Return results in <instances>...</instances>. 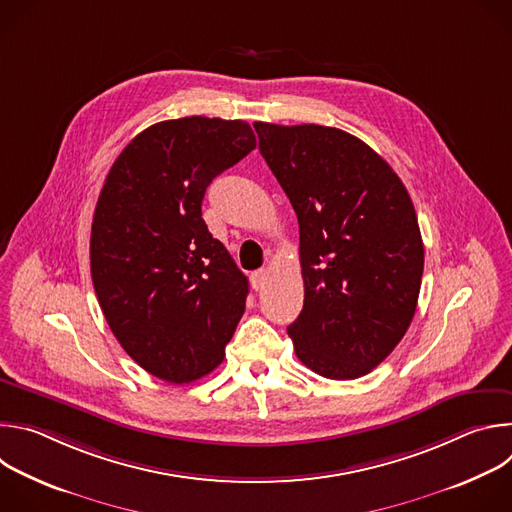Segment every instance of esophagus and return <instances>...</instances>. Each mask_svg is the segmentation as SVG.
I'll use <instances>...</instances> for the list:
<instances>
[{"label":"esophagus","instance_id":"esophagus-1","mask_svg":"<svg viewBox=\"0 0 512 512\" xmlns=\"http://www.w3.org/2000/svg\"><path fill=\"white\" fill-rule=\"evenodd\" d=\"M265 281H267V271H265V269H259V271H253V273H251V287H253L255 291L263 289Z\"/></svg>","mask_w":512,"mask_h":512}]
</instances>
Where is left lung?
Returning a JSON list of instances; mask_svg holds the SVG:
<instances>
[{
  "mask_svg": "<svg viewBox=\"0 0 512 512\" xmlns=\"http://www.w3.org/2000/svg\"><path fill=\"white\" fill-rule=\"evenodd\" d=\"M259 150L298 214L304 308L287 326L314 373H371L405 336L423 241L407 188L358 137L314 123H255Z\"/></svg>",
  "mask_w": 512,
  "mask_h": 512,
  "instance_id": "8db88e82",
  "label": "left lung"
}]
</instances>
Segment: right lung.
Returning a JSON list of instances; mask_svg holds the SVG:
<instances>
[{"label": "right lung", "instance_id": "right-lung-1", "mask_svg": "<svg viewBox=\"0 0 512 512\" xmlns=\"http://www.w3.org/2000/svg\"><path fill=\"white\" fill-rule=\"evenodd\" d=\"M255 145L239 119L160 121L127 143L99 194L95 294L123 350L168 383L214 371L245 312L249 281L208 233L202 198Z\"/></svg>", "mask_w": 512, "mask_h": 512}]
</instances>
